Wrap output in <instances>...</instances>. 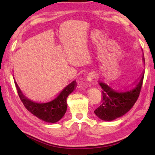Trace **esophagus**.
Wrapping results in <instances>:
<instances>
[{
  "label": "esophagus",
  "instance_id": "esophagus-1",
  "mask_svg": "<svg viewBox=\"0 0 155 155\" xmlns=\"http://www.w3.org/2000/svg\"><path fill=\"white\" fill-rule=\"evenodd\" d=\"M95 77H96V74H95V72H91L87 76V80L88 82H91L93 81V80L95 78Z\"/></svg>",
  "mask_w": 155,
  "mask_h": 155
}]
</instances>
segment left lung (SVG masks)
<instances>
[{"label": "left lung", "mask_w": 155, "mask_h": 155, "mask_svg": "<svg viewBox=\"0 0 155 155\" xmlns=\"http://www.w3.org/2000/svg\"><path fill=\"white\" fill-rule=\"evenodd\" d=\"M143 72L134 85L123 89H115L104 82H98L103 91L101 106L94 111L101 120L112 121L129 111L139 96L144 78Z\"/></svg>", "instance_id": "left-lung-1"}]
</instances>
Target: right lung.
Segmentation results:
<instances>
[{"label":"right lung","mask_w":155,"mask_h":155,"mask_svg":"<svg viewBox=\"0 0 155 155\" xmlns=\"http://www.w3.org/2000/svg\"><path fill=\"white\" fill-rule=\"evenodd\" d=\"M18 96L25 108L39 119L50 123H55L64 117L67 109V97L76 87V81H72L62 90L57 97L46 102H35L22 93L15 82Z\"/></svg>","instance_id":"obj_1"}]
</instances>
